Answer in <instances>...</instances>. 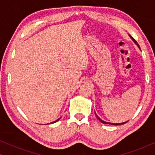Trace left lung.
Wrapping results in <instances>:
<instances>
[{"label": "left lung", "instance_id": "1", "mask_svg": "<svg viewBox=\"0 0 155 155\" xmlns=\"http://www.w3.org/2000/svg\"><path fill=\"white\" fill-rule=\"evenodd\" d=\"M129 36H130V37L131 38V39H132V40H133V41H134V43H135V44H136V45H137V46H138V47H139V48H140V46L138 45V44H137V42L136 41H135V40L134 39H133V38L132 37H131V36H130V35H129ZM96 116H97V118H98V119H99V120H100V121H101V123H103V124H111V125H123V124H126V123H127V121H126V122H124V123H120V124H112V123H109V122H105V121H104V120H101L100 118H99V117H98V116H97V114H96Z\"/></svg>", "mask_w": 155, "mask_h": 155}]
</instances>
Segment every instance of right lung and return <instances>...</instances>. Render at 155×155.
Instances as JSON below:
<instances>
[{"instance_id":"1","label":"right lung","mask_w":155,"mask_h":155,"mask_svg":"<svg viewBox=\"0 0 155 155\" xmlns=\"http://www.w3.org/2000/svg\"><path fill=\"white\" fill-rule=\"evenodd\" d=\"M60 118H58V120H55V121H54V122H52V123H51V124H54V123H56V122H57V121H58V120H60Z\"/></svg>"}]
</instances>
